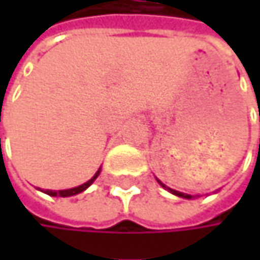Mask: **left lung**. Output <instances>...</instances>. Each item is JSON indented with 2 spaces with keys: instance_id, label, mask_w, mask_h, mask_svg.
Here are the masks:
<instances>
[{
  "instance_id": "1",
  "label": "left lung",
  "mask_w": 260,
  "mask_h": 260,
  "mask_svg": "<svg viewBox=\"0 0 260 260\" xmlns=\"http://www.w3.org/2000/svg\"><path fill=\"white\" fill-rule=\"evenodd\" d=\"M158 181V183L162 186V188H166L169 192H172V194H175V196H178V197H182V199H194V196H191V194H185V192H181V191H176V189H173V188H169V186H166L162 182L159 181V179H156Z\"/></svg>"
}]
</instances>
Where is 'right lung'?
<instances>
[{
    "mask_svg": "<svg viewBox=\"0 0 260 260\" xmlns=\"http://www.w3.org/2000/svg\"><path fill=\"white\" fill-rule=\"evenodd\" d=\"M99 173H101V169L94 173V176L90 179V181H87L85 183H82V185H79V186H75V188H69V189H58V191H52V189H46V191H43L45 194H48V196H52V197H71V196H77L79 192H82V191H85L93 182L96 181V178L99 176Z\"/></svg>",
    "mask_w": 260,
    "mask_h": 260,
    "instance_id": "1",
    "label": "right lung"
}]
</instances>
